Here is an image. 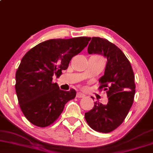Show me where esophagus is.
Returning <instances> with one entry per match:
<instances>
[{
	"label": "esophagus",
	"instance_id": "esophagus-1",
	"mask_svg": "<svg viewBox=\"0 0 153 153\" xmlns=\"http://www.w3.org/2000/svg\"><path fill=\"white\" fill-rule=\"evenodd\" d=\"M76 97L78 98H83V97H85V95L82 92H78V93H77V94H76Z\"/></svg>",
	"mask_w": 153,
	"mask_h": 153
}]
</instances>
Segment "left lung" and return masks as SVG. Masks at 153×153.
Returning a JSON list of instances; mask_svg holds the SVG:
<instances>
[{
	"label": "left lung",
	"instance_id": "1",
	"mask_svg": "<svg viewBox=\"0 0 153 153\" xmlns=\"http://www.w3.org/2000/svg\"><path fill=\"white\" fill-rule=\"evenodd\" d=\"M87 52L107 59L104 75L99 82H101L99 88L105 91L108 101L105 105L95 102L93 108L85 113V120L92 129L109 133L123 123L133 104L136 88L134 74L123 51L106 39L93 37Z\"/></svg>",
	"mask_w": 153,
	"mask_h": 153
}]
</instances>
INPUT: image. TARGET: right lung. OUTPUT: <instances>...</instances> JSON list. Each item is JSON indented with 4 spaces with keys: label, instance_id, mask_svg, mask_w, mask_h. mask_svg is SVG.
<instances>
[{
    "label": "right lung",
    "instance_id": "right-lung-1",
    "mask_svg": "<svg viewBox=\"0 0 153 153\" xmlns=\"http://www.w3.org/2000/svg\"><path fill=\"white\" fill-rule=\"evenodd\" d=\"M90 39H50L33 48L22 58L16 72L15 89L22 111L33 125L45 127L52 124L66 103L75 97V89L62 90L52 82V77H59Z\"/></svg>",
    "mask_w": 153,
    "mask_h": 153
}]
</instances>
